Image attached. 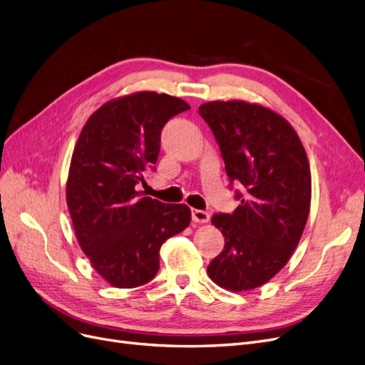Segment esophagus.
Returning <instances> with one entry per match:
<instances>
[{"label": "esophagus", "instance_id": "obj_1", "mask_svg": "<svg viewBox=\"0 0 365 365\" xmlns=\"http://www.w3.org/2000/svg\"><path fill=\"white\" fill-rule=\"evenodd\" d=\"M192 221L194 222H209L210 215L205 210H198V209H192Z\"/></svg>", "mask_w": 365, "mask_h": 365}]
</instances>
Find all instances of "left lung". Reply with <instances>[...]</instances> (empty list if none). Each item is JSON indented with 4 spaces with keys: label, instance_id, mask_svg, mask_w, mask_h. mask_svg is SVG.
Here are the masks:
<instances>
[{
    "label": "left lung",
    "instance_id": "obj_1",
    "mask_svg": "<svg viewBox=\"0 0 365 365\" xmlns=\"http://www.w3.org/2000/svg\"><path fill=\"white\" fill-rule=\"evenodd\" d=\"M217 140L240 205L217 213L212 224L225 239L207 266L222 289L260 287L290 260L312 203V173L298 133L289 121L259 103L213 101L198 108Z\"/></svg>",
    "mask_w": 365,
    "mask_h": 365
}]
</instances>
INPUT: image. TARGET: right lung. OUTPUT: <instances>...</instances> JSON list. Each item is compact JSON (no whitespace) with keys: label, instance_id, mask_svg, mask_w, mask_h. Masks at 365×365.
Returning a JSON list of instances; mask_svg holds the SVG:
<instances>
[{"label":"right lung","instance_id":"add662e5","mask_svg":"<svg viewBox=\"0 0 365 365\" xmlns=\"http://www.w3.org/2000/svg\"><path fill=\"white\" fill-rule=\"evenodd\" d=\"M185 101L138 91L103 103L79 133L66 201L81 250L114 287L152 281L164 242L191 222L186 205H165L137 191L158 160L160 130Z\"/></svg>","mask_w":365,"mask_h":365}]
</instances>
